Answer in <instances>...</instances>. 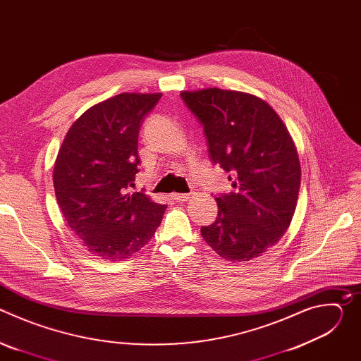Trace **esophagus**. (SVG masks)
<instances>
[{"mask_svg":"<svg viewBox=\"0 0 361 361\" xmlns=\"http://www.w3.org/2000/svg\"><path fill=\"white\" fill-rule=\"evenodd\" d=\"M171 197H173V200H176V201L184 202V201H187V200L191 197V194H173Z\"/></svg>","mask_w":361,"mask_h":361,"instance_id":"obj_1","label":"esophagus"}]
</instances>
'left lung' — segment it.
Wrapping results in <instances>:
<instances>
[{
	"mask_svg": "<svg viewBox=\"0 0 361 361\" xmlns=\"http://www.w3.org/2000/svg\"><path fill=\"white\" fill-rule=\"evenodd\" d=\"M181 98L204 127L212 163L230 173L231 192L201 235L228 262H248L274 245L295 212L301 169L279 114L252 94L204 88Z\"/></svg>",
	"mask_w": 361,
	"mask_h": 361,
	"instance_id": "8db88e82",
	"label": "left lung"
}]
</instances>
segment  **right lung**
<instances>
[{
  "instance_id": "1",
  "label": "right lung",
  "mask_w": 361,
  "mask_h": 361,
  "mask_svg": "<svg viewBox=\"0 0 361 361\" xmlns=\"http://www.w3.org/2000/svg\"><path fill=\"white\" fill-rule=\"evenodd\" d=\"M161 92H123L88 109L70 127L54 164L61 213L91 254L124 260L161 224L166 205L128 192L138 173V131Z\"/></svg>"
}]
</instances>
